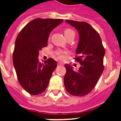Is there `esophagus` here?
<instances>
[{
    "label": "esophagus",
    "mask_w": 121,
    "mask_h": 121,
    "mask_svg": "<svg viewBox=\"0 0 121 121\" xmlns=\"http://www.w3.org/2000/svg\"><path fill=\"white\" fill-rule=\"evenodd\" d=\"M61 65H63V64L62 63H61V62L58 63V66H61Z\"/></svg>",
    "instance_id": "obj_1"
}]
</instances>
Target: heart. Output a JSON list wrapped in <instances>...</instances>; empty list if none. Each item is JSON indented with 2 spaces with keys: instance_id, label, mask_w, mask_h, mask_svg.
Instances as JSON below:
<instances>
[{
  "instance_id": "heart-1",
  "label": "heart",
  "mask_w": 121,
  "mask_h": 121,
  "mask_svg": "<svg viewBox=\"0 0 121 121\" xmlns=\"http://www.w3.org/2000/svg\"><path fill=\"white\" fill-rule=\"evenodd\" d=\"M64 35H65V37H66V38H68V37H71V36H74V32L73 30H72L71 29H69V28H67V29H65V31H64ZM59 57L60 58H63L62 53H59Z\"/></svg>"
}]
</instances>
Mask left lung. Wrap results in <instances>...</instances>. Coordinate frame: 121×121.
Listing matches in <instances>:
<instances>
[{
    "label": "left lung",
    "mask_w": 121,
    "mask_h": 121,
    "mask_svg": "<svg viewBox=\"0 0 121 121\" xmlns=\"http://www.w3.org/2000/svg\"><path fill=\"white\" fill-rule=\"evenodd\" d=\"M74 27L79 34V42L76 50L81 66L78 71L65 64L66 73L64 84L66 91L73 96H84L91 92L98 83L104 70L103 59L105 50L101 38L96 30L86 22L66 20Z\"/></svg>",
    "instance_id": "obj_1"
}]
</instances>
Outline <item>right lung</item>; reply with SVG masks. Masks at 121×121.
I'll return each mask as SVG.
<instances>
[{
  "mask_svg": "<svg viewBox=\"0 0 121 121\" xmlns=\"http://www.w3.org/2000/svg\"><path fill=\"white\" fill-rule=\"evenodd\" d=\"M63 19L35 18L26 24L15 40L13 63L22 87L32 95H38L48 85L57 62L49 58L39 62V51L47 47L51 32Z\"/></svg>",
  "mask_w": 121,
  "mask_h": 121,
  "instance_id": "1",
  "label": "right lung"
}]
</instances>
